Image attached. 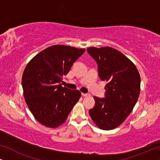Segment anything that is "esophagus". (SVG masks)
Listing matches in <instances>:
<instances>
[{
	"label": "esophagus",
	"instance_id": "obj_1",
	"mask_svg": "<svg viewBox=\"0 0 160 160\" xmlns=\"http://www.w3.org/2000/svg\"><path fill=\"white\" fill-rule=\"evenodd\" d=\"M82 95L84 96V97H89L90 96V95L89 94H86V93H82Z\"/></svg>",
	"mask_w": 160,
	"mask_h": 160
}]
</instances>
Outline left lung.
<instances>
[{
    "label": "left lung",
    "instance_id": "1",
    "mask_svg": "<svg viewBox=\"0 0 160 160\" xmlns=\"http://www.w3.org/2000/svg\"><path fill=\"white\" fill-rule=\"evenodd\" d=\"M87 50L98 63L100 79L107 82L106 98L94 97L95 107L89 113L100 129L113 130L132 112L140 95L141 76L134 63L112 47Z\"/></svg>",
    "mask_w": 160,
    "mask_h": 160
}]
</instances>
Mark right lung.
Wrapping results in <instances>:
<instances>
[{
    "instance_id": "right-lung-1",
    "label": "right lung",
    "mask_w": 160,
    "mask_h": 160,
    "mask_svg": "<svg viewBox=\"0 0 160 160\" xmlns=\"http://www.w3.org/2000/svg\"><path fill=\"white\" fill-rule=\"evenodd\" d=\"M84 52L70 46H51L26 65L22 78L24 98L35 119L43 126L62 125L81 98L79 90L62 87L60 82Z\"/></svg>"
}]
</instances>
